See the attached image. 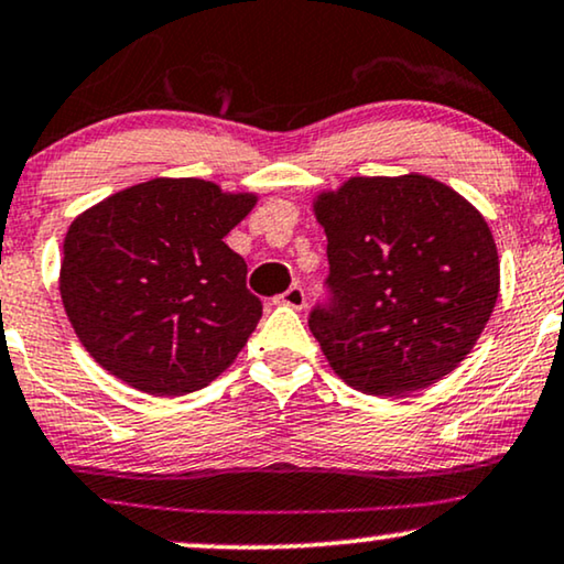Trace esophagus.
I'll return each mask as SVG.
<instances>
[{"label":"esophagus","mask_w":564,"mask_h":564,"mask_svg":"<svg viewBox=\"0 0 564 564\" xmlns=\"http://www.w3.org/2000/svg\"><path fill=\"white\" fill-rule=\"evenodd\" d=\"M280 303L282 305H290V308H303L305 305V290L300 288V284H292L290 290H284L280 295Z\"/></svg>","instance_id":"obj_1"}]
</instances>
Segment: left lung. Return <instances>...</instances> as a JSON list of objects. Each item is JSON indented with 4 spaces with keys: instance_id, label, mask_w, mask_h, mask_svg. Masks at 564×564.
<instances>
[{
    "instance_id": "left-lung-1",
    "label": "left lung",
    "mask_w": 564,
    "mask_h": 564,
    "mask_svg": "<svg viewBox=\"0 0 564 564\" xmlns=\"http://www.w3.org/2000/svg\"><path fill=\"white\" fill-rule=\"evenodd\" d=\"M326 297L308 326L336 376L401 397L456 368L492 316L500 261L485 217L427 175L349 178L321 194Z\"/></svg>"
}]
</instances>
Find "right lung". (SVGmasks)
<instances>
[{
    "mask_svg": "<svg viewBox=\"0 0 564 564\" xmlns=\"http://www.w3.org/2000/svg\"><path fill=\"white\" fill-rule=\"evenodd\" d=\"M251 194L155 178L108 196L64 238L62 303L87 352L155 397H184L236 360L261 318L246 261L225 243Z\"/></svg>",
    "mask_w": 564,
    "mask_h": 564,
    "instance_id": "1",
    "label": "right lung"
}]
</instances>
